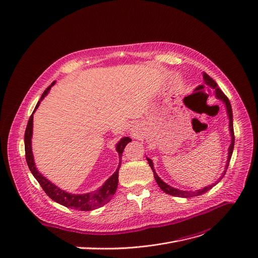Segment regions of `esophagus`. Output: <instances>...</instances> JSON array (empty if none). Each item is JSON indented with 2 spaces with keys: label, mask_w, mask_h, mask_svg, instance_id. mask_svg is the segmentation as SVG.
<instances>
[{
  "label": "esophagus",
  "mask_w": 258,
  "mask_h": 258,
  "mask_svg": "<svg viewBox=\"0 0 258 258\" xmlns=\"http://www.w3.org/2000/svg\"><path fill=\"white\" fill-rule=\"evenodd\" d=\"M131 133H132V134H133V135H134V136H135V131H134V130H133V128H132V130H131Z\"/></svg>",
  "instance_id": "esophagus-1"
}]
</instances>
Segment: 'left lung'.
<instances>
[{"mask_svg":"<svg viewBox=\"0 0 258 258\" xmlns=\"http://www.w3.org/2000/svg\"><path fill=\"white\" fill-rule=\"evenodd\" d=\"M203 78H204V81H205V84H206L207 86H209L210 88H212L213 90H215V97L218 98V99H220V100H222V101L225 103V105H226L227 114H228V117H229V128H230L229 131H230V136H231V144H230L229 150H228L227 163H226L225 170H224V172H223V174H222V177H221L218 181H216L214 184L209 185V186H207V187H204L203 189H200V190H197V191H187V190H180V189L171 187L170 185H168V184H166L165 182L162 181L161 178L159 177V175H158L157 172H156V170H155L154 163H153L152 159L146 157V159H147V161H148V164H150L151 168L153 169L154 177H155L156 182H157V184L159 185V187H160V188L162 189V190H163L165 194L170 195V196H173V197H179V198H192V197H197V196L203 195V194L207 192L208 190H210V189H211L213 186H215L216 184H218V183L223 179V177H224L225 173H226V170H227V168H228V166H229L230 159H231L232 153H233V148H234V131H233V115H232V107H231V104H230V101H229V99L227 98L226 95H225V94L221 91V89L219 88L218 84H216L215 81H214L208 74H206L205 72L203 73Z\"/></svg>","mask_w":258,"mask_h":258,"instance_id":"left-lung-1","label":"left lung"}]
</instances>
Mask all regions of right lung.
Here are the masks:
<instances>
[{"mask_svg": "<svg viewBox=\"0 0 258 258\" xmlns=\"http://www.w3.org/2000/svg\"><path fill=\"white\" fill-rule=\"evenodd\" d=\"M55 81H53L51 86H49L45 92L43 93L42 97H40L39 101L37 102L34 111L32 115L29 118L28 124H27L26 131H25V154H26V161L27 164H28V167L32 174L34 175V178L37 180L39 185L42 186L44 189V191L47 194V196L52 199L54 202L58 203V204L71 208V209H76V210H81V211H91L94 209H97L103 205H105L106 203L111 201L112 197L115 195L117 190V186H118V173H119V168L121 165V157L122 153H123L124 147L128 142L132 141L131 138L128 137H123L121 138L120 141L116 144V151L119 155V165L116 169V171L108 178L104 184L99 187L97 190H95L93 192L89 194H84V195H75V194H70L67 192L59 187L55 186L53 183H51L48 179H46L44 175L40 173L34 163V159H33V154H32V147H31V138H32V133H33V114L37 110V107L49 93L50 89L52 86H54Z\"/></svg>", "mask_w": 258, "mask_h": 258, "instance_id": "right-lung-1", "label": "right lung"}]
</instances>
